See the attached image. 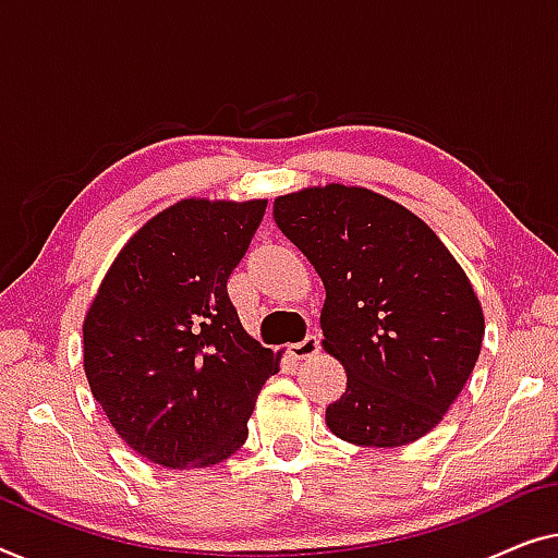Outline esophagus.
Masks as SVG:
<instances>
[{
    "label": "esophagus",
    "instance_id": "obj_1",
    "mask_svg": "<svg viewBox=\"0 0 558 558\" xmlns=\"http://www.w3.org/2000/svg\"><path fill=\"white\" fill-rule=\"evenodd\" d=\"M318 349H320V339H318V333H308V336H305L303 341L290 343V347H288V354L293 356L295 361H303V359L316 356V354H318Z\"/></svg>",
    "mask_w": 558,
    "mask_h": 558
}]
</instances>
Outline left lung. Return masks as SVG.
I'll return each mask as SVG.
<instances>
[{
  "instance_id": "1",
  "label": "left lung",
  "mask_w": 558,
  "mask_h": 558,
  "mask_svg": "<svg viewBox=\"0 0 558 558\" xmlns=\"http://www.w3.org/2000/svg\"><path fill=\"white\" fill-rule=\"evenodd\" d=\"M272 217L326 286L324 349L347 368L328 429L366 447L427 435L473 374L485 333L450 250L402 204L359 186L278 197Z\"/></svg>"
}]
</instances>
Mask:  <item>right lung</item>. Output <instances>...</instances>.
<instances>
[{
	"label": "right lung",
	"mask_w": 558,
	"mask_h": 558,
	"mask_svg": "<svg viewBox=\"0 0 558 558\" xmlns=\"http://www.w3.org/2000/svg\"><path fill=\"white\" fill-rule=\"evenodd\" d=\"M268 202L184 199L121 250L83 326L90 391L141 458L209 468L240 450L280 354L250 339L227 280Z\"/></svg>",
	"instance_id": "add662e5"
}]
</instances>
